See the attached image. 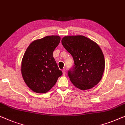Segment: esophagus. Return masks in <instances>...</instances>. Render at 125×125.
<instances>
[{"mask_svg":"<svg viewBox=\"0 0 125 125\" xmlns=\"http://www.w3.org/2000/svg\"><path fill=\"white\" fill-rule=\"evenodd\" d=\"M62 73H63V75L66 74V69H65V68H64V69H63V70H62Z\"/></svg>","mask_w":125,"mask_h":125,"instance_id":"34e87169","label":"esophagus"}]
</instances>
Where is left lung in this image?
Returning a JSON list of instances; mask_svg holds the SVG:
<instances>
[{
	"label": "left lung",
	"instance_id": "1",
	"mask_svg": "<svg viewBox=\"0 0 125 125\" xmlns=\"http://www.w3.org/2000/svg\"><path fill=\"white\" fill-rule=\"evenodd\" d=\"M62 43L74 61L68 71L72 83L83 91L97 85L105 68L104 56L99 46L83 36H65Z\"/></svg>",
	"mask_w": 125,
	"mask_h": 125
}]
</instances>
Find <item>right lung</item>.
I'll return each mask as SVG.
<instances>
[{"mask_svg":"<svg viewBox=\"0 0 125 125\" xmlns=\"http://www.w3.org/2000/svg\"><path fill=\"white\" fill-rule=\"evenodd\" d=\"M60 41L58 36H46L33 41L26 50L21 71L24 82L33 92L46 93L62 75L52 56Z\"/></svg>","mask_w":125,"mask_h":125,"instance_id":"obj_1","label":"right lung"}]
</instances>
